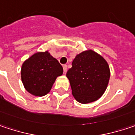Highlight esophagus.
I'll return each mask as SVG.
<instances>
[{"label":"esophagus","mask_w":135,"mask_h":135,"mask_svg":"<svg viewBox=\"0 0 135 135\" xmlns=\"http://www.w3.org/2000/svg\"><path fill=\"white\" fill-rule=\"evenodd\" d=\"M62 67H63V71H64V73H66L67 72V65H63Z\"/></svg>","instance_id":"1"}]
</instances>
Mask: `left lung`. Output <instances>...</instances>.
Returning <instances> with one entry per match:
<instances>
[{
  "instance_id": "obj_1",
  "label": "left lung",
  "mask_w": 135,
  "mask_h": 135,
  "mask_svg": "<svg viewBox=\"0 0 135 135\" xmlns=\"http://www.w3.org/2000/svg\"><path fill=\"white\" fill-rule=\"evenodd\" d=\"M107 62L91 49L76 55L66 73L72 93L81 104L97 100L104 94L110 80Z\"/></svg>"
}]
</instances>
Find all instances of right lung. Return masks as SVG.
Instances as JSON below:
<instances>
[{"instance_id": "right-lung-1", "label": "right lung", "mask_w": 135, "mask_h": 135, "mask_svg": "<svg viewBox=\"0 0 135 135\" xmlns=\"http://www.w3.org/2000/svg\"><path fill=\"white\" fill-rule=\"evenodd\" d=\"M62 73V66L58 60L45 51L35 53L23 62L21 76L28 92L43 97L49 93L56 78Z\"/></svg>"}]
</instances>
